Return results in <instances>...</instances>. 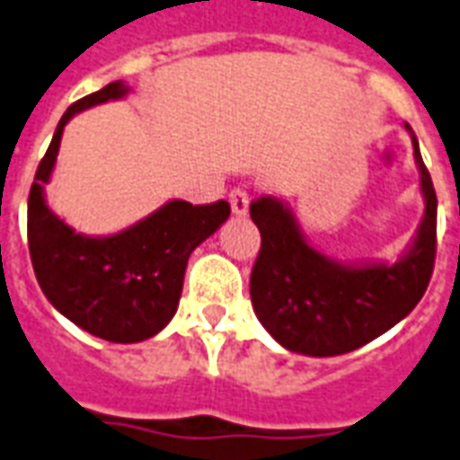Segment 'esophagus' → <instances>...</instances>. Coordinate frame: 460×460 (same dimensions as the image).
Returning <instances> with one entry per match:
<instances>
[{
    "mask_svg": "<svg viewBox=\"0 0 460 460\" xmlns=\"http://www.w3.org/2000/svg\"><path fill=\"white\" fill-rule=\"evenodd\" d=\"M227 201H230V208H233L234 216H247L249 211V194L244 190H233L230 191V197H227Z\"/></svg>",
    "mask_w": 460,
    "mask_h": 460,
    "instance_id": "1",
    "label": "esophagus"
}]
</instances>
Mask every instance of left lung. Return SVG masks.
Masks as SVG:
<instances>
[{
  "label": "left lung",
  "instance_id": "left-lung-1",
  "mask_svg": "<svg viewBox=\"0 0 460 460\" xmlns=\"http://www.w3.org/2000/svg\"><path fill=\"white\" fill-rule=\"evenodd\" d=\"M425 211L396 261H341L307 240L279 197L252 201L261 233L249 293L259 322L286 350L333 358L375 341L411 314L425 295L437 252V194L411 124Z\"/></svg>",
  "mask_w": 460,
  "mask_h": 460
}]
</instances>
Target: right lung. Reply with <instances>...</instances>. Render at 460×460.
<instances>
[{"label":"right lung","mask_w":460,"mask_h":460,"mask_svg":"<svg viewBox=\"0 0 460 460\" xmlns=\"http://www.w3.org/2000/svg\"><path fill=\"white\" fill-rule=\"evenodd\" d=\"M129 93V85L115 81L74 102L28 194V249L42 293L59 314L110 343H138L165 329L180 305L190 254L230 218L227 201L191 206L170 199L119 233L85 234L49 208L45 184L55 172L64 127L78 112Z\"/></svg>","instance_id":"1"}]
</instances>
